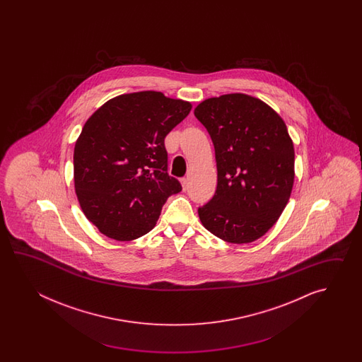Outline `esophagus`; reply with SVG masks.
Here are the masks:
<instances>
[{
    "label": "esophagus",
    "mask_w": 362,
    "mask_h": 362,
    "mask_svg": "<svg viewBox=\"0 0 362 362\" xmlns=\"http://www.w3.org/2000/svg\"><path fill=\"white\" fill-rule=\"evenodd\" d=\"M181 185H182V189L186 190V187H187V178H181Z\"/></svg>",
    "instance_id": "34e87169"
}]
</instances>
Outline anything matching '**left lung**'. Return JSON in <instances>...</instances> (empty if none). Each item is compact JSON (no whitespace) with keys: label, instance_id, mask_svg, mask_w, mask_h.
Instances as JSON below:
<instances>
[{"label":"left lung","instance_id":"left-lung-1","mask_svg":"<svg viewBox=\"0 0 362 362\" xmlns=\"http://www.w3.org/2000/svg\"><path fill=\"white\" fill-rule=\"evenodd\" d=\"M214 146L217 187L198 209L203 226L229 243H251L277 223L293 192L295 151L285 122L243 93L212 97L194 110Z\"/></svg>","mask_w":362,"mask_h":362}]
</instances>
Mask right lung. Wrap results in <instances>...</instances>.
Masks as SVG:
<instances>
[{"label": "right lung", "instance_id": "1", "mask_svg": "<svg viewBox=\"0 0 362 362\" xmlns=\"http://www.w3.org/2000/svg\"><path fill=\"white\" fill-rule=\"evenodd\" d=\"M192 107L144 90L111 98L86 120L74 150L75 192L102 234L120 242L145 235L181 192L167 172L164 139Z\"/></svg>", "mask_w": 362, "mask_h": 362}]
</instances>
